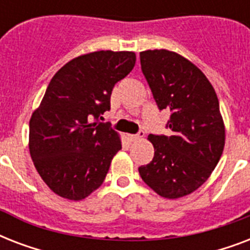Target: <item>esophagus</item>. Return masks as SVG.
Listing matches in <instances>:
<instances>
[{
  "mask_svg": "<svg viewBox=\"0 0 250 250\" xmlns=\"http://www.w3.org/2000/svg\"><path fill=\"white\" fill-rule=\"evenodd\" d=\"M144 136H145V132L140 129V131H139L137 133H135V135H129V140L136 141V140H139V139H143Z\"/></svg>",
  "mask_w": 250,
  "mask_h": 250,
  "instance_id": "34e87169",
  "label": "esophagus"
}]
</instances>
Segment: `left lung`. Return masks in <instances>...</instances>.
<instances>
[{"mask_svg": "<svg viewBox=\"0 0 250 250\" xmlns=\"http://www.w3.org/2000/svg\"><path fill=\"white\" fill-rule=\"evenodd\" d=\"M140 63L158 109L170 111L166 128L172 135H149L154 157L139 172L162 197H183L208 180L222 156L219 101L201 70L176 53L141 52Z\"/></svg>", "mask_w": 250, "mask_h": 250, "instance_id": "1", "label": "left lung"}]
</instances>
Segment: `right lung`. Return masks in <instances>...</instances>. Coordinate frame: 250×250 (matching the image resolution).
Listing matches in <instances>:
<instances>
[{"instance_id":"1","label":"right lung","mask_w":250,"mask_h":250,"mask_svg":"<svg viewBox=\"0 0 250 250\" xmlns=\"http://www.w3.org/2000/svg\"><path fill=\"white\" fill-rule=\"evenodd\" d=\"M135 62L132 52L89 53L70 61L50 80L29 121V153L42 180L61 197L83 200L105 180L122 144L98 119L110 110L114 85Z\"/></svg>"}]
</instances>
